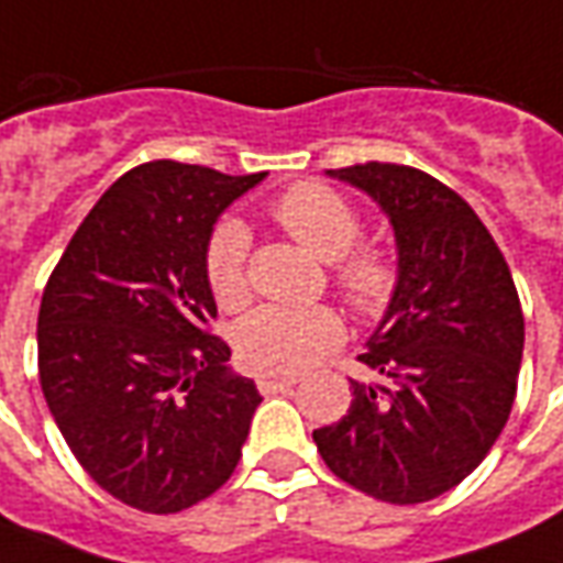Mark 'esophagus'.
Masks as SVG:
<instances>
[{"mask_svg": "<svg viewBox=\"0 0 563 563\" xmlns=\"http://www.w3.org/2000/svg\"><path fill=\"white\" fill-rule=\"evenodd\" d=\"M258 393L262 396H271V393H283L289 390V387H295L298 384V377L295 375H258Z\"/></svg>", "mask_w": 563, "mask_h": 563, "instance_id": "34e87169", "label": "esophagus"}]
</instances>
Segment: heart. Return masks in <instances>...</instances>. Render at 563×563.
<instances>
[{
    "label": "heart",
    "mask_w": 563,
    "mask_h": 563,
    "mask_svg": "<svg viewBox=\"0 0 563 563\" xmlns=\"http://www.w3.org/2000/svg\"><path fill=\"white\" fill-rule=\"evenodd\" d=\"M271 216L310 253L332 262L341 301L360 317H380L402 283L399 258L384 243L360 241L363 216L338 188L308 179L271 203ZM250 228L222 216L203 243V277L219 308L250 298ZM344 338V322L329 305H265L234 325V350L255 375H295Z\"/></svg>",
    "instance_id": "b5f03b06"
}]
</instances>
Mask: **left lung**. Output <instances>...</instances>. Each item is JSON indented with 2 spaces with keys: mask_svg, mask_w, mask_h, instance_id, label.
<instances>
[{
  "mask_svg": "<svg viewBox=\"0 0 563 563\" xmlns=\"http://www.w3.org/2000/svg\"><path fill=\"white\" fill-rule=\"evenodd\" d=\"M390 216L402 283L356 360L344 418L313 430L325 466L368 497L427 503L500 439L518 390L525 313L509 265L454 188L408 164L329 170Z\"/></svg>",
  "mask_w": 563,
  "mask_h": 563,
  "instance_id": "obj_1",
  "label": "left lung"
}]
</instances>
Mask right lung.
Returning <instances> with one entry per match:
<instances>
[{
  "mask_svg": "<svg viewBox=\"0 0 563 563\" xmlns=\"http://www.w3.org/2000/svg\"><path fill=\"white\" fill-rule=\"evenodd\" d=\"M265 173L183 161L128 170L78 225L38 308V380L81 470L170 515L225 485L262 396L213 335L203 243Z\"/></svg>",
  "mask_w": 563,
  "mask_h": 563,
  "instance_id": "1",
  "label": "right lung"
}]
</instances>
